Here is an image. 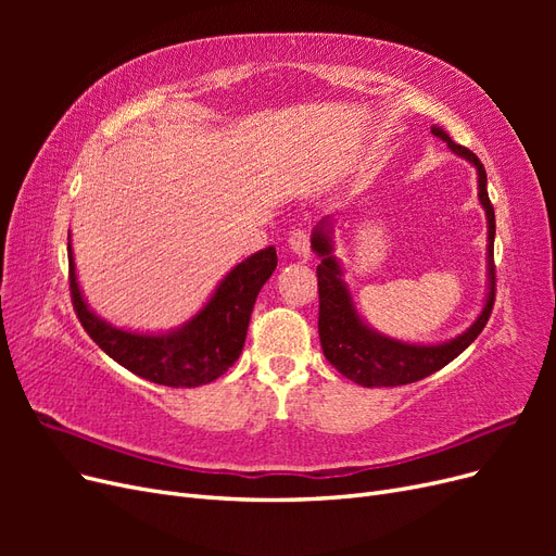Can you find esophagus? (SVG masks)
Returning <instances> with one entry per match:
<instances>
[{
	"label": "esophagus",
	"mask_w": 556,
	"mask_h": 556,
	"mask_svg": "<svg viewBox=\"0 0 556 556\" xmlns=\"http://www.w3.org/2000/svg\"><path fill=\"white\" fill-rule=\"evenodd\" d=\"M288 243H290V248L296 252L299 257H308V252H311V233L304 227L290 231Z\"/></svg>",
	"instance_id": "1"
}]
</instances>
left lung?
I'll return each instance as SVG.
<instances>
[{"label":"left lung","instance_id":"left-lung-1","mask_svg":"<svg viewBox=\"0 0 556 556\" xmlns=\"http://www.w3.org/2000/svg\"><path fill=\"white\" fill-rule=\"evenodd\" d=\"M433 137L443 139L452 153L468 160L478 169V197L480 204L486 213V229H490V243H486V268H490V292H486V304L478 319L470 325L462 336L447 343L439 345H413L394 341L390 336H382L374 329H368L362 317L352 304V296L348 285L343 280L341 264L336 260L333 243H331V229L329 223L323 220L315 231L311 245L323 262L317 264V292H319V317H317V331L319 343L327 362L345 376L348 380L357 382L362 387H396L422 380L435 371H441L454 357L473 343L480 331L484 329L486 319L492 315L494 299H496V271H494V233H496V217L494 206L486 194V172L476 153L468 148L454 143L441 127H431Z\"/></svg>","mask_w":556,"mask_h":556}]
</instances>
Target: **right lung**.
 <instances>
[{
  "label": "right lung",
  "mask_w": 556,
  "mask_h": 556,
  "mask_svg": "<svg viewBox=\"0 0 556 556\" xmlns=\"http://www.w3.org/2000/svg\"><path fill=\"white\" fill-rule=\"evenodd\" d=\"M276 248H264L237 264L217 285L208 304L169 333L115 329L83 301L70 243V290L76 317L90 339L134 376L166 387H199L220 378L239 359L252 306L276 271Z\"/></svg>",
  "instance_id": "add662e5"
}]
</instances>
